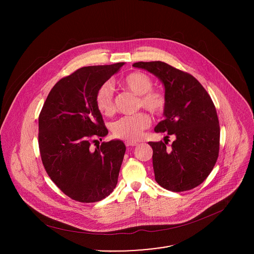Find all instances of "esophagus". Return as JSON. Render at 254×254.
I'll use <instances>...</instances> for the list:
<instances>
[{"mask_svg":"<svg viewBox=\"0 0 254 254\" xmlns=\"http://www.w3.org/2000/svg\"><path fill=\"white\" fill-rule=\"evenodd\" d=\"M125 145H127V146H135V145H138V143L137 142H133V141H126Z\"/></svg>","mask_w":254,"mask_h":254,"instance_id":"esophagus-1","label":"esophagus"}]
</instances>
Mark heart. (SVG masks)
I'll use <instances>...</instances> for the list:
<instances>
[{"mask_svg":"<svg viewBox=\"0 0 254 254\" xmlns=\"http://www.w3.org/2000/svg\"><path fill=\"white\" fill-rule=\"evenodd\" d=\"M126 89L139 96L138 107H143L151 113H161L165 109L166 100L163 94L153 91L152 79L144 72L135 71L128 74L123 79ZM96 105L98 109L105 115H109L114 110L113 88L107 82L103 84L96 95ZM149 117L145 112L124 116L112 123L113 135L126 140H138L145 128L149 125Z\"/></svg>","mask_w":254,"mask_h":254,"instance_id":"1","label":"heart"}]
</instances>
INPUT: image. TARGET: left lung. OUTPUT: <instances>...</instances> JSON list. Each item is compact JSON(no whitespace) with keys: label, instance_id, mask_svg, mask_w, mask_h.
<instances>
[{"label":"left lung","instance_id":"left-lung-1","mask_svg":"<svg viewBox=\"0 0 254 254\" xmlns=\"http://www.w3.org/2000/svg\"><path fill=\"white\" fill-rule=\"evenodd\" d=\"M133 66L152 73L163 84L164 120L154 131L175 137L170 147L166 142H148L155 181L177 192L197 187L212 171L219 153L220 127L210 96L193 76L165 63L139 62Z\"/></svg>","mask_w":254,"mask_h":254}]
</instances>
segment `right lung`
<instances>
[{
  "label": "right lung",
  "instance_id": "add662e5",
  "mask_svg": "<svg viewBox=\"0 0 254 254\" xmlns=\"http://www.w3.org/2000/svg\"><path fill=\"white\" fill-rule=\"evenodd\" d=\"M124 64L85 66L61 79L39 115L43 165L52 181L74 200L100 201L117 185L124 143L111 140L93 148L91 142L109 134L96 105L97 92Z\"/></svg>",
  "mask_w": 254,
  "mask_h": 254
}]
</instances>
